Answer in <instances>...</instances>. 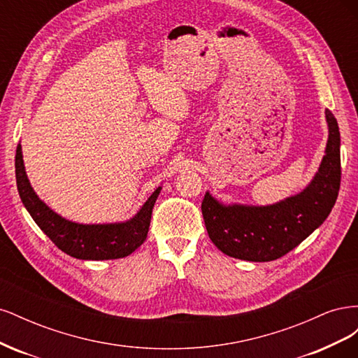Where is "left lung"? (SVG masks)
Wrapping results in <instances>:
<instances>
[{
    "label": "left lung",
    "instance_id": "left-lung-1",
    "mask_svg": "<svg viewBox=\"0 0 358 358\" xmlns=\"http://www.w3.org/2000/svg\"><path fill=\"white\" fill-rule=\"evenodd\" d=\"M326 119V155L317 175L297 196L268 206H225L206 192L203 220L220 251L246 262H273L299 246L326 221L341 188V133L329 109Z\"/></svg>",
    "mask_w": 358,
    "mask_h": 358
}]
</instances>
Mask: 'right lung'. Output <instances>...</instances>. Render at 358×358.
<instances>
[{"label":"right lung","instance_id":"1","mask_svg":"<svg viewBox=\"0 0 358 358\" xmlns=\"http://www.w3.org/2000/svg\"><path fill=\"white\" fill-rule=\"evenodd\" d=\"M15 167L20 200L41 231L62 252L79 259H116L134 252L146 241L161 187L152 192L131 220L115 224H78L62 218L38 199L27 176L20 143L16 149Z\"/></svg>","mask_w":358,"mask_h":358}]
</instances>
